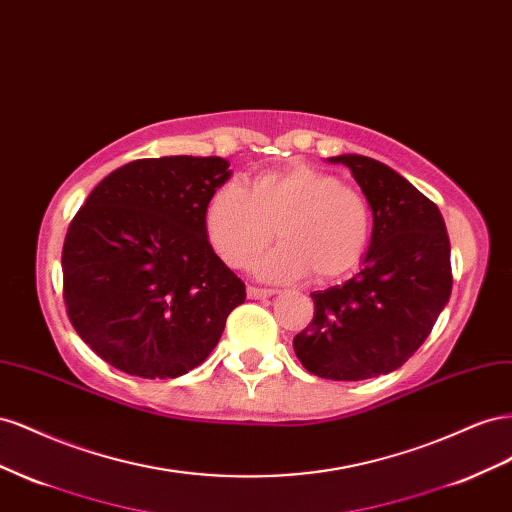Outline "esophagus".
I'll use <instances>...</instances> for the list:
<instances>
[{
	"mask_svg": "<svg viewBox=\"0 0 512 512\" xmlns=\"http://www.w3.org/2000/svg\"><path fill=\"white\" fill-rule=\"evenodd\" d=\"M274 294H276L274 289H261V287H248L246 289V296L251 300H264V298H270Z\"/></svg>",
	"mask_w": 512,
	"mask_h": 512,
	"instance_id": "esophagus-1",
	"label": "esophagus"
}]
</instances>
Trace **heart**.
<instances>
[{
	"label": "heart",
	"instance_id": "heart-1",
	"mask_svg": "<svg viewBox=\"0 0 512 512\" xmlns=\"http://www.w3.org/2000/svg\"><path fill=\"white\" fill-rule=\"evenodd\" d=\"M206 231L231 268H246L276 236L281 244L257 261L264 279L317 281L352 272L371 242V208L356 188L311 165L259 173L244 191L216 188L206 206Z\"/></svg>",
	"mask_w": 512,
	"mask_h": 512
}]
</instances>
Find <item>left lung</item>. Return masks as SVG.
Masks as SVG:
<instances>
[{
  "label": "left lung",
  "mask_w": 512,
  "mask_h": 512,
  "mask_svg": "<svg viewBox=\"0 0 512 512\" xmlns=\"http://www.w3.org/2000/svg\"><path fill=\"white\" fill-rule=\"evenodd\" d=\"M352 171L373 212L362 268L313 291L315 315L294 337L302 367L358 382L399 369L425 343L450 298V240L435 203L388 165L360 154L328 158Z\"/></svg>",
  "instance_id": "left-lung-1"
}]
</instances>
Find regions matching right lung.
<instances>
[{"instance_id": "right-lung-1", "label": "right lung", "mask_w": 512, "mask_h": 512, "mask_svg": "<svg viewBox=\"0 0 512 512\" xmlns=\"http://www.w3.org/2000/svg\"><path fill=\"white\" fill-rule=\"evenodd\" d=\"M229 175L221 156L133 160L72 218L62 251L66 311L111 367L145 379L193 371L246 300L203 221Z\"/></svg>"}]
</instances>
